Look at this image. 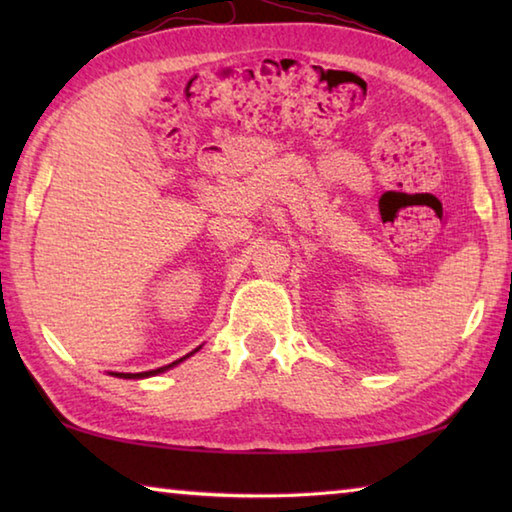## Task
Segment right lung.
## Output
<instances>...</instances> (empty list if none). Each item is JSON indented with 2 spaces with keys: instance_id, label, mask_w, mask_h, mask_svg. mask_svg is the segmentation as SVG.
<instances>
[{
  "instance_id": "1",
  "label": "right lung",
  "mask_w": 512,
  "mask_h": 512,
  "mask_svg": "<svg viewBox=\"0 0 512 512\" xmlns=\"http://www.w3.org/2000/svg\"><path fill=\"white\" fill-rule=\"evenodd\" d=\"M201 348H196L194 352H198ZM194 352H189L187 357H192ZM187 357H183V359H178V361H173V363H169V366H162V368H155V370H146V372H110V375H115V377H121V379H144V377H153V375H160V372H164V370H169V368H173V366H178L180 361H185Z\"/></svg>"
}]
</instances>
